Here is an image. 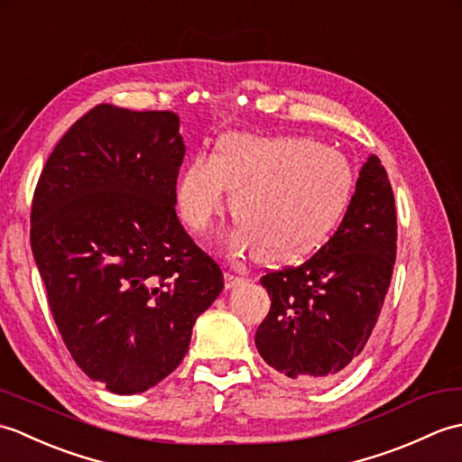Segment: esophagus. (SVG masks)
<instances>
[{
    "mask_svg": "<svg viewBox=\"0 0 462 462\" xmlns=\"http://www.w3.org/2000/svg\"><path fill=\"white\" fill-rule=\"evenodd\" d=\"M244 282H246V278L236 276V273H232V272H226L224 273V286H226V290L236 288V286H240V283H244Z\"/></svg>",
    "mask_w": 462,
    "mask_h": 462,
    "instance_id": "34e87169",
    "label": "esophagus"
}]
</instances>
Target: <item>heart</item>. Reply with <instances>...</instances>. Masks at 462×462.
Returning <instances> with one entry per match:
<instances>
[{"instance_id": "b5f03b06", "label": "heart", "mask_w": 462, "mask_h": 462, "mask_svg": "<svg viewBox=\"0 0 462 462\" xmlns=\"http://www.w3.org/2000/svg\"><path fill=\"white\" fill-rule=\"evenodd\" d=\"M226 189L238 222L228 248L282 263L329 238L349 206L353 171L341 152L308 136L226 133L214 154H194L176 182V210L186 228L208 230L224 208Z\"/></svg>"}]
</instances>
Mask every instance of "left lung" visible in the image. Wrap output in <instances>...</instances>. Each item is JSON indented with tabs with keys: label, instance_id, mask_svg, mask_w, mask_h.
I'll use <instances>...</instances> for the list:
<instances>
[{
	"label": "left lung",
	"instance_id": "left-lung-1",
	"mask_svg": "<svg viewBox=\"0 0 462 462\" xmlns=\"http://www.w3.org/2000/svg\"><path fill=\"white\" fill-rule=\"evenodd\" d=\"M395 254L393 189L371 154L336 234L300 266L262 276L272 300L256 331L263 361L300 383L346 371L375 328Z\"/></svg>",
	"mask_w": 462,
	"mask_h": 462
}]
</instances>
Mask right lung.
<instances>
[{
	"label": "right lung",
	"instance_id": "1",
	"mask_svg": "<svg viewBox=\"0 0 462 462\" xmlns=\"http://www.w3.org/2000/svg\"><path fill=\"white\" fill-rule=\"evenodd\" d=\"M179 115L97 105L39 176L32 250L65 346L116 395L180 365L224 276L176 216Z\"/></svg>",
	"mask_w": 462,
	"mask_h": 462
}]
</instances>
